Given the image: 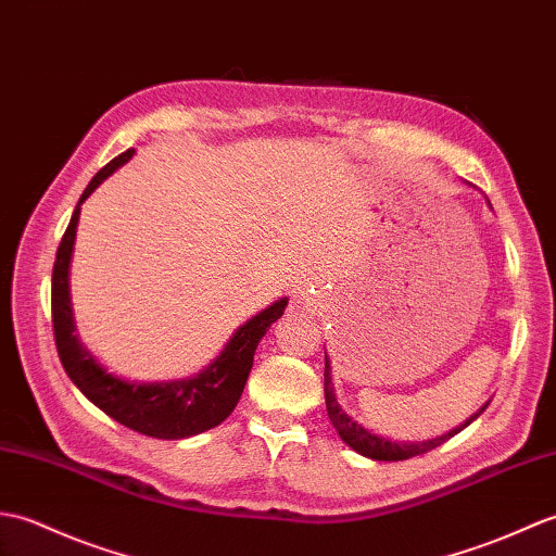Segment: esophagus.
<instances>
[{
    "label": "esophagus",
    "instance_id": "esophagus-1",
    "mask_svg": "<svg viewBox=\"0 0 556 556\" xmlns=\"http://www.w3.org/2000/svg\"><path fill=\"white\" fill-rule=\"evenodd\" d=\"M298 304H302V302H298Z\"/></svg>",
    "mask_w": 556,
    "mask_h": 556
}]
</instances>
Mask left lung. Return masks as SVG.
<instances>
[{
  "label": "left lung",
  "instance_id": "8db88e82",
  "mask_svg": "<svg viewBox=\"0 0 556 556\" xmlns=\"http://www.w3.org/2000/svg\"><path fill=\"white\" fill-rule=\"evenodd\" d=\"M324 392H326V409H328V418L330 424L336 426L338 435L348 442V445L359 452L362 456H368V459H376V462H402V459H412V456H418V454H426L430 450L440 447L442 442L454 438L459 430H464L468 424H473L476 418L485 412V404L483 409H480L478 414H473L471 418H466V421L462 426H456L454 430H450V433L440 435V438H433V440H426V442H400V440H388L382 435H376L371 433V430H366L359 421H354V418L342 409V406L338 404V397H336V390H332V376H330V362L326 356V371H324Z\"/></svg>",
  "mask_w": 556,
  "mask_h": 556
}]
</instances>
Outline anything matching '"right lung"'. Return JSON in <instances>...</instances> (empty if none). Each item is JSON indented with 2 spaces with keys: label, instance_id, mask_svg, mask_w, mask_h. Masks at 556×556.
Segmentation results:
<instances>
[{
  "label": "right lung",
  "instance_id": "obj_1",
  "mask_svg": "<svg viewBox=\"0 0 556 556\" xmlns=\"http://www.w3.org/2000/svg\"><path fill=\"white\" fill-rule=\"evenodd\" d=\"M135 150L118 154L97 174L85 192L71 224L61 238L56 250V262L52 270V326L59 359L64 371L76 382V388L94 406L126 426L138 430L142 435L159 440H180L190 438L204 430L224 424L240 402L244 382L250 378L256 344L266 336L270 324L282 316L288 300L282 298L268 309L258 312L236 330L216 359L208 364L202 374L182 380L168 382H130L123 380L97 362L85 344L76 336L71 309V290H68V268L73 242H76V228L80 218V204L102 185L118 166H123L132 156Z\"/></svg>",
  "mask_w": 556,
  "mask_h": 556
}]
</instances>
